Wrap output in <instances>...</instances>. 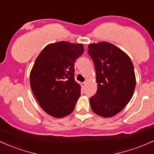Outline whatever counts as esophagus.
<instances>
[{
    "mask_svg": "<svg viewBox=\"0 0 154 154\" xmlns=\"http://www.w3.org/2000/svg\"><path fill=\"white\" fill-rule=\"evenodd\" d=\"M85 85H86V82H82V83H81V86H82V88H84L85 87Z\"/></svg>",
    "mask_w": 154,
    "mask_h": 154,
    "instance_id": "obj_1",
    "label": "esophagus"
}]
</instances>
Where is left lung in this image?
Returning <instances> with one entry per match:
<instances>
[{
	"mask_svg": "<svg viewBox=\"0 0 154 154\" xmlns=\"http://www.w3.org/2000/svg\"><path fill=\"white\" fill-rule=\"evenodd\" d=\"M88 52L94 61L97 82V91L90 98L91 109L103 118L112 117L134 94V66L126 52L109 42L90 44Z\"/></svg>",
	"mask_w": 154,
	"mask_h": 154,
	"instance_id": "obj_1",
	"label": "left lung"
}]
</instances>
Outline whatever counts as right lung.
Masks as SVG:
<instances>
[{
  "label": "right lung",
  "mask_w": 154,
  "mask_h": 154,
  "mask_svg": "<svg viewBox=\"0 0 154 154\" xmlns=\"http://www.w3.org/2000/svg\"><path fill=\"white\" fill-rule=\"evenodd\" d=\"M83 52L82 44L62 41L47 45L35 60L30 88L40 107L52 117L73 112L81 90L74 80V62Z\"/></svg>",
  "instance_id": "obj_1"
}]
</instances>
